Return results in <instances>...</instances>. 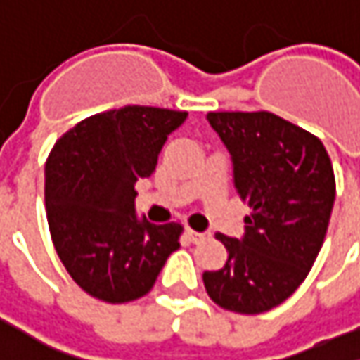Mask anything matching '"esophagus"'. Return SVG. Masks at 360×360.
<instances>
[{"label":"esophagus","instance_id":"esophagus-1","mask_svg":"<svg viewBox=\"0 0 360 360\" xmlns=\"http://www.w3.org/2000/svg\"><path fill=\"white\" fill-rule=\"evenodd\" d=\"M186 236L191 238V242H202V240H207L209 238V233H200V231H194V229H191V227H186Z\"/></svg>","mask_w":360,"mask_h":360}]
</instances>
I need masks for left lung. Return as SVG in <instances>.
<instances>
[{
    "mask_svg": "<svg viewBox=\"0 0 360 360\" xmlns=\"http://www.w3.org/2000/svg\"><path fill=\"white\" fill-rule=\"evenodd\" d=\"M227 147L233 186L250 207L240 240L217 233L227 248L223 269L202 272L219 307L262 314L305 281L320 254L336 182L318 137L272 112H209Z\"/></svg>",
    "mask_w": 360,
    "mask_h": 360,
    "instance_id": "obj_1",
    "label": "left lung"
}]
</instances>
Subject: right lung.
I'll use <instances>...</instances> for the list:
<instances>
[{"instance_id":"add662e5","label":"right lung","mask_w":360,"mask_h":360,"mask_svg":"<svg viewBox=\"0 0 360 360\" xmlns=\"http://www.w3.org/2000/svg\"><path fill=\"white\" fill-rule=\"evenodd\" d=\"M188 112L124 106L77 122L44 167V205L55 250L71 278L106 303L151 291L182 225L137 217L135 184L149 178L167 135Z\"/></svg>"}]
</instances>
